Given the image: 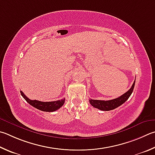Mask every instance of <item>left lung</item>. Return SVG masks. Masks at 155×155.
<instances>
[{
    "mask_svg": "<svg viewBox=\"0 0 155 155\" xmlns=\"http://www.w3.org/2000/svg\"><path fill=\"white\" fill-rule=\"evenodd\" d=\"M135 83H136V79L132 85L131 87L124 94L120 95V97H118L115 99L110 100H89V103L94 107L101 110L104 111H108L111 110H114L116 108L122 105L123 103H125L128 98L130 97L135 86Z\"/></svg>",
    "mask_w": 155,
    "mask_h": 155,
    "instance_id": "8db88e82",
    "label": "left lung"
}]
</instances>
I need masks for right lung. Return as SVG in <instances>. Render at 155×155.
<instances>
[{"instance_id":"obj_1","label":"right lung","mask_w":155,"mask_h":155,"mask_svg":"<svg viewBox=\"0 0 155 155\" xmlns=\"http://www.w3.org/2000/svg\"><path fill=\"white\" fill-rule=\"evenodd\" d=\"M21 96L23 97L26 102L30 104L31 106H32L35 108H37L40 110L44 111V112H54L57 110L61 106L64 105V102H65V98L61 99L60 100L53 101V102H41L38 100H32L29 99L28 97L26 96V95L21 91H20Z\"/></svg>"}]
</instances>
